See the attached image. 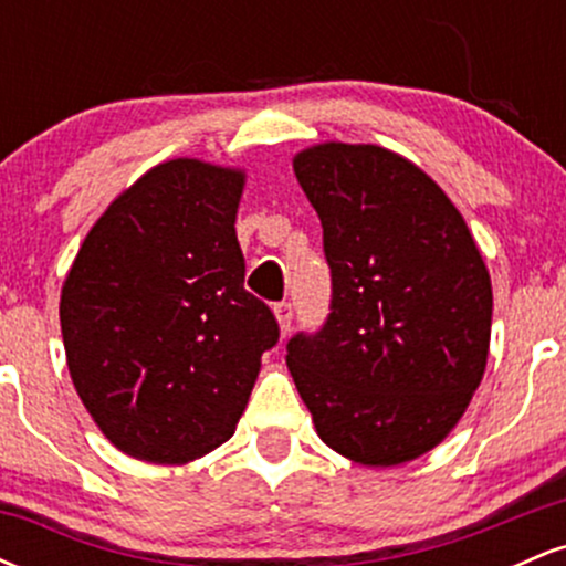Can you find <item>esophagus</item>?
Here are the masks:
<instances>
[{"label":"esophagus","instance_id":"34e87169","mask_svg":"<svg viewBox=\"0 0 566 566\" xmlns=\"http://www.w3.org/2000/svg\"><path fill=\"white\" fill-rule=\"evenodd\" d=\"M274 316L279 322V329H282V335H287V329L292 324V303H276L274 305Z\"/></svg>","mask_w":566,"mask_h":566}]
</instances>
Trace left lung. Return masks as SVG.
Wrapping results in <instances>:
<instances>
[{
    "label": "left lung",
    "mask_w": 566,
    "mask_h": 566,
    "mask_svg": "<svg viewBox=\"0 0 566 566\" xmlns=\"http://www.w3.org/2000/svg\"><path fill=\"white\" fill-rule=\"evenodd\" d=\"M324 229L333 305L287 367L329 450L369 469L441 444L484 378L492 282L437 180L373 143L327 140L292 159Z\"/></svg>",
    "instance_id": "8db88e82"
}]
</instances>
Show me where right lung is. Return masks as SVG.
Listing matches in <instances>:
<instances>
[{
  "label": "right lung",
  "mask_w": 566,
  "mask_h": 566,
  "mask_svg": "<svg viewBox=\"0 0 566 566\" xmlns=\"http://www.w3.org/2000/svg\"><path fill=\"white\" fill-rule=\"evenodd\" d=\"M244 184L239 167L161 161L95 220L63 282L76 394L143 463L184 465L229 441L279 340L269 305L244 290Z\"/></svg>",
  "instance_id": "right-lung-1"
}]
</instances>
